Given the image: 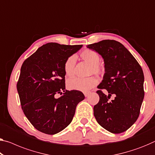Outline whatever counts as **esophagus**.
<instances>
[{
    "instance_id": "obj_1",
    "label": "esophagus",
    "mask_w": 155,
    "mask_h": 155,
    "mask_svg": "<svg viewBox=\"0 0 155 155\" xmlns=\"http://www.w3.org/2000/svg\"><path fill=\"white\" fill-rule=\"evenodd\" d=\"M84 96H85V97H87V96H89V95L90 94V92H89V91H88V92H84Z\"/></svg>"
}]
</instances>
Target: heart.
<instances>
[{"label":"heart","instance_id":"heart-1","mask_svg":"<svg viewBox=\"0 0 155 155\" xmlns=\"http://www.w3.org/2000/svg\"><path fill=\"white\" fill-rule=\"evenodd\" d=\"M80 57L83 60L91 64L89 75H103L104 68L103 65L99 62L101 58H100L99 54L96 51L91 49H86L80 53ZM75 62L76 58L74 55L68 57L66 59L64 64V71L66 76H72L74 75ZM97 83H98V80L94 76L87 78L74 77L67 80L66 86L71 90L84 92L89 91L93 87L97 85Z\"/></svg>","mask_w":155,"mask_h":155}]
</instances>
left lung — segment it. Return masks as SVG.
Here are the masks:
<instances>
[{
    "instance_id": "obj_1",
    "label": "left lung",
    "mask_w": 155,
    "mask_h": 155,
    "mask_svg": "<svg viewBox=\"0 0 155 155\" xmlns=\"http://www.w3.org/2000/svg\"><path fill=\"white\" fill-rule=\"evenodd\" d=\"M104 59L103 80L97 86L98 103L94 114L102 127L114 134L125 132L137 121L144 97L143 72L134 56L120 42L102 40L87 46ZM111 94L115 97L109 101Z\"/></svg>"
}]
</instances>
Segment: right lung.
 Returning a JSON list of instances; mask_svg holds the SVG:
<instances>
[{
    "instance_id": "obj_1",
    "label": "right lung",
    "mask_w": 155,
    "mask_h": 155,
    "mask_svg": "<svg viewBox=\"0 0 155 155\" xmlns=\"http://www.w3.org/2000/svg\"><path fill=\"white\" fill-rule=\"evenodd\" d=\"M82 45L48 43L23 63L16 88L21 108L35 128L57 134L73 120L78 104L84 99L80 91L65 89L64 64ZM58 93L62 96L57 99Z\"/></svg>"
}]
</instances>
